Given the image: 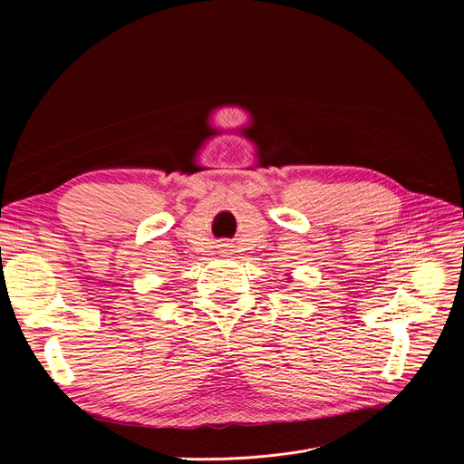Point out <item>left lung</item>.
<instances>
[{"label":"left lung","mask_w":464,"mask_h":464,"mask_svg":"<svg viewBox=\"0 0 464 464\" xmlns=\"http://www.w3.org/2000/svg\"><path fill=\"white\" fill-rule=\"evenodd\" d=\"M287 280H289V282H291V278H287Z\"/></svg>","instance_id":"obj_1"}]
</instances>
